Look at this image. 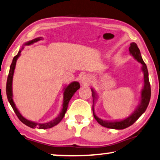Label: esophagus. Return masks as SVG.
I'll list each match as a JSON object with an SVG mask.
<instances>
[{
    "label": "esophagus",
    "instance_id": "34e87169",
    "mask_svg": "<svg viewBox=\"0 0 160 160\" xmlns=\"http://www.w3.org/2000/svg\"><path fill=\"white\" fill-rule=\"evenodd\" d=\"M89 81H90V77H89L88 75H84L82 78V83L87 84V83H88Z\"/></svg>",
    "mask_w": 160,
    "mask_h": 160
}]
</instances>
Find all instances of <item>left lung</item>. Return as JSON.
Listing matches in <instances>:
<instances>
[{"instance_id":"obj_1","label":"left lung","mask_w":160,"mask_h":160,"mask_svg":"<svg viewBox=\"0 0 160 160\" xmlns=\"http://www.w3.org/2000/svg\"><path fill=\"white\" fill-rule=\"evenodd\" d=\"M129 52H130L131 54L133 55L134 58L137 59V61H139V62L142 65V70L144 73V87L141 93V102H140L138 108L130 116L128 117V118L126 119H124V120L120 121H115V122H108V121H102V119L99 118L95 115L93 108V114L96 120L97 121V122L99 123V124H101L102 126L105 127H107V128L123 129L131 126V125H132L133 123L140 118V116L146 111V108L148 105V103H149L151 98V86L149 82V79H148V69H147L146 64L144 63L143 60L142 59L141 54H140L139 48H138L137 44L135 43V42H132V43L130 44ZM92 92L93 97H94V92H93V90Z\"/></svg>"}]
</instances>
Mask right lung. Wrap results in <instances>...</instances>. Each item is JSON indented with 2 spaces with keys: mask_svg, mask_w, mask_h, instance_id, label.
<instances>
[{
  "mask_svg": "<svg viewBox=\"0 0 160 160\" xmlns=\"http://www.w3.org/2000/svg\"><path fill=\"white\" fill-rule=\"evenodd\" d=\"M40 40V38H37V39H33L31 41L27 42L25 44H33V42H38ZM21 51H19L18 54L16 55L14 57L13 61H12V64L10 66V69H9V73H8V78H7V82H6V95H7V98L8 102H9L11 106L13 108L14 112L17 115V116L18 117V118L20 119V121L24 123V124L26 125V126L31 127V128H38L41 129H49L51 128V127H54L55 125H56L57 123H58L60 121L62 120V118L64 116V115L67 112L68 105H69V100L71 99L72 96L74 94V93L76 92L80 88V84H79L78 82H72L71 84H69L67 88L65 89L64 93H63V109L61 110V113L59 114V116L55 118L54 120L50 121V122L46 123H37L35 122H32V121H30L25 118H23L22 115L20 113V112L18 111V109H17L15 105H14L13 99H12V78H13V74L14 69H15V65H16V61L18 60V57L20 56Z\"/></svg>",
  "mask_w": 160,
  "mask_h": 160,
  "instance_id": "obj_1",
  "label": "right lung"
}]
</instances>
